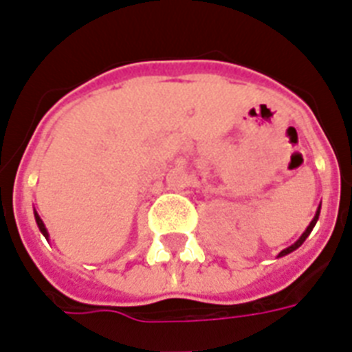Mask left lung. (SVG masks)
<instances>
[{
  "mask_svg": "<svg viewBox=\"0 0 352 352\" xmlns=\"http://www.w3.org/2000/svg\"><path fill=\"white\" fill-rule=\"evenodd\" d=\"M318 215H320V208H318V211H316L315 219H313V221H311V224L307 226V230H305L304 233H302V236H300L298 241H296L295 244H293V245H289V248H287V250L280 251V255H278V256H284V255H287V253H291V251H295L296 248H300V245L304 244V241H305V239H307V236H309V233H311V231H313V228H315L316 221H318Z\"/></svg>",
  "mask_w": 352,
  "mask_h": 352,
  "instance_id": "1",
  "label": "left lung"
}]
</instances>
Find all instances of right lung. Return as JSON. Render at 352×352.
<instances>
[{
  "instance_id": "obj_1",
  "label": "right lung",
  "mask_w": 352,
  "mask_h": 352,
  "mask_svg": "<svg viewBox=\"0 0 352 352\" xmlns=\"http://www.w3.org/2000/svg\"><path fill=\"white\" fill-rule=\"evenodd\" d=\"M34 215H36V222H37V228H39V231H41V233H43V235H45V236H48L47 228H45V224H43V221H41V219H39V215H37V213H34Z\"/></svg>"
}]
</instances>
